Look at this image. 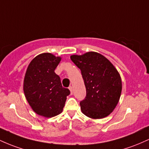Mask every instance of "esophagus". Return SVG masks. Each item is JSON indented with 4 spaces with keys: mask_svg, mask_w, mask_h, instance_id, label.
I'll return each mask as SVG.
<instances>
[{
    "mask_svg": "<svg viewBox=\"0 0 149 149\" xmlns=\"http://www.w3.org/2000/svg\"><path fill=\"white\" fill-rule=\"evenodd\" d=\"M69 89H70V93H71V94H72V93H73V88H72V86H70V87H69Z\"/></svg>",
    "mask_w": 149,
    "mask_h": 149,
    "instance_id": "obj_1",
    "label": "esophagus"
}]
</instances>
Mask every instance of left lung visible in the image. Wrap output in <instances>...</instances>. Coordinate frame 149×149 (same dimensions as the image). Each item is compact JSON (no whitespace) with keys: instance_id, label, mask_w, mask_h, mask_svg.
<instances>
[{"instance_id":"left-lung-1","label":"left lung","mask_w":149,"mask_h":149,"mask_svg":"<svg viewBox=\"0 0 149 149\" xmlns=\"http://www.w3.org/2000/svg\"><path fill=\"white\" fill-rule=\"evenodd\" d=\"M70 58L81 70L86 86V98L80 102L81 112L92 119L106 118L119 102L122 91L119 72L109 60L98 53L72 55Z\"/></svg>"}]
</instances>
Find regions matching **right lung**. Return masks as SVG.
<instances>
[{
	"label": "right lung",
	"mask_w": 149,
	"mask_h": 149,
	"mask_svg": "<svg viewBox=\"0 0 149 149\" xmlns=\"http://www.w3.org/2000/svg\"><path fill=\"white\" fill-rule=\"evenodd\" d=\"M61 61V57L52 53H41L30 62L25 73L23 89L26 101L36 114L45 118L61 114L70 93L54 72Z\"/></svg>",
	"instance_id": "1"
}]
</instances>
